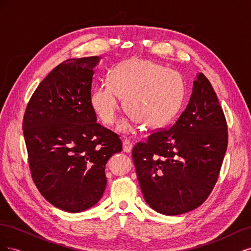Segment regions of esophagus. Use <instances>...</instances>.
Here are the masks:
<instances>
[{
    "label": "esophagus",
    "mask_w": 251,
    "mask_h": 251,
    "mask_svg": "<svg viewBox=\"0 0 251 251\" xmlns=\"http://www.w3.org/2000/svg\"><path fill=\"white\" fill-rule=\"evenodd\" d=\"M132 148H133V144L130 140L125 139L123 141V150H124V151H126V153H130V151H132Z\"/></svg>",
    "instance_id": "esophagus-1"
}]
</instances>
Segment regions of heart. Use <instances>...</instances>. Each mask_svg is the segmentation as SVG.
<instances>
[{
	"label": "heart",
	"mask_w": 251,
	"mask_h": 251,
	"mask_svg": "<svg viewBox=\"0 0 251 251\" xmlns=\"http://www.w3.org/2000/svg\"><path fill=\"white\" fill-rule=\"evenodd\" d=\"M120 97L132 120L147 127H160L175 116L183 101L184 81L177 71L146 59L131 58L110 71L108 83L93 88L91 104L105 125H113L120 108ZM123 121L119 130L132 131Z\"/></svg>",
	"instance_id": "obj_1"
}]
</instances>
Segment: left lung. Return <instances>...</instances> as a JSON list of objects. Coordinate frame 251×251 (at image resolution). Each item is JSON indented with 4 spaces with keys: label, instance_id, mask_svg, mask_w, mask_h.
<instances>
[{
    "label": "left lung",
    "instance_id": "8db88e82",
    "mask_svg": "<svg viewBox=\"0 0 251 251\" xmlns=\"http://www.w3.org/2000/svg\"><path fill=\"white\" fill-rule=\"evenodd\" d=\"M228 134L209 80L198 73L186 109L168 130L133 148L144 200L166 216L185 214L207 199L219 177Z\"/></svg>",
    "mask_w": 251,
    "mask_h": 251
}]
</instances>
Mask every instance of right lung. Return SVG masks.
I'll list each match as a JSON object with an SVG mask.
<instances>
[{
	"label": "right lung",
	"instance_id": "1",
	"mask_svg": "<svg viewBox=\"0 0 251 251\" xmlns=\"http://www.w3.org/2000/svg\"><path fill=\"white\" fill-rule=\"evenodd\" d=\"M100 57L67 59L27 104L23 131L29 168L40 193L68 212L92 207L107 186L105 164L123 150L119 136L96 123L91 86Z\"/></svg>",
	"mask_w": 251,
	"mask_h": 251
}]
</instances>
